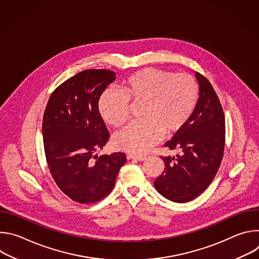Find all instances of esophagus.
<instances>
[{"instance_id":"1","label":"esophagus","mask_w":259,"mask_h":259,"mask_svg":"<svg viewBox=\"0 0 259 259\" xmlns=\"http://www.w3.org/2000/svg\"><path fill=\"white\" fill-rule=\"evenodd\" d=\"M128 159H131V160H136V161H144L146 159L145 156H141V155H134V154H130L128 155Z\"/></svg>"}]
</instances>
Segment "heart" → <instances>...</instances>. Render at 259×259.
<instances>
[{"mask_svg": "<svg viewBox=\"0 0 259 259\" xmlns=\"http://www.w3.org/2000/svg\"><path fill=\"white\" fill-rule=\"evenodd\" d=\"M199 89L194 78L187 73L146 68L128 77L121 92H105L99 101L102 119L115 128L125 125L130 118V105L141 104L140 121L119 132L113 140L115 149L143 154L162 136L180 131L192 117Z\"/></svg>", "mask_w": 259, "mask_h": 259, "instance_id": "heart-1", "label": "heart"}]
</instances>
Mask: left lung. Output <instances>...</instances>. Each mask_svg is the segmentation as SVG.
Segmentation results:
<instances>
[{"instance_id": "obj_1", "label": "left lung", "mask_w": 259, "mask_h": 259, "mask_svg": "<svg viewBox=\"0 0 259 259\" xmlns=\"http://www.w3.org/2000/svg\"><path fill=\"white\" fill-rule=\"evenodd\" d=\"M199 99L188 123L165 146L178 151L175 157H162L163 173L155 180L156 190L166 199L186 203L200 196L215 177L225 150L226 121L210 82L195 72Z\"/></svg>"}]
</instances>
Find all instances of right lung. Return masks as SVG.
I'll use <instances>...</instances> for the list:
<instances>
[{
	"label": "right lung",
	"instance_id": "1",
	"mask_svg": "<svg viewBox=\"0 0 259 259\" xmlns=\"http://www.w3.org/2000/svg\"><path fill=\"white\" fill-rule=\"evenodd\" d=\"M115 80L112 70L81 71L54 90L45 109L42 133L49 170L58 188L78 203L107 196L126 162L123 153L94 155L109 136L98 100Z\"/></svg>",
	"mask_w": 259,
	"mask_h": 259
}]
</instances>
